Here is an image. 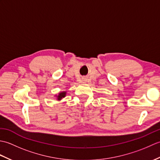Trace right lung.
I'll return each instance as SVG.
<instances>
[{"instance_id":"right-lung-1","label":"right lung","mask_w":160,"mask_h":160,"mask_svg":"<svg viewBox=\"0 0 160 160\" xmlns=\"http://www.w3.org/2000/svg\"><path fill=\"white\" fill-rule=\"evenodd\" d=\"M66 91H63V92H60L58 95L57 96V100H61L63 98L66 96Z\"/></svg>"}]
</instances>
